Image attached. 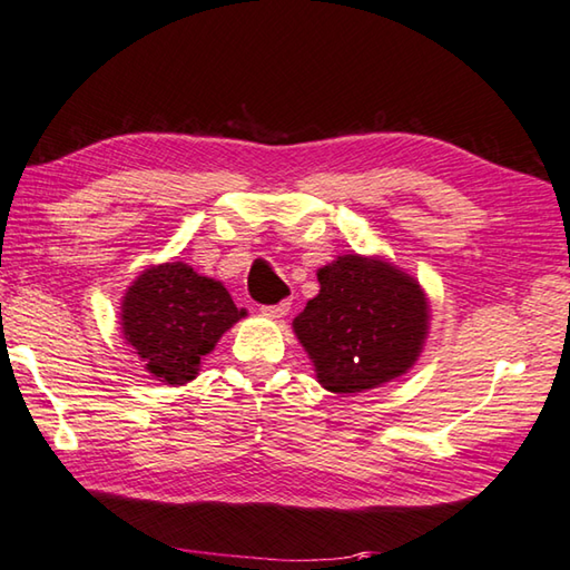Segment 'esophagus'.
<instances>
[{
  "label": "esophagus",
  "mask_w": 570,
  "mask_h": 570,
  "mask_svg": "<svg viewBox=\"0 0 570 570\" xmlns=\"http://www.w3.org/2000/svg\"><path fill=\"white\" fill-rule=\"evenodd\" d=\"M263 313L267 317H285L289 313V299H283V303H277V305H265Z\"/></svg>",
  "instance_id": "1"
}]
</instances>
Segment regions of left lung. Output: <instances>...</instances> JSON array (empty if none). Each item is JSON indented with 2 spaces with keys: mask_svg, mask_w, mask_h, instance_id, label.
Returning <instances> with one entry per match:
<instances>
[{
  "mask_svg": "<svg viewBox=\"0 0 570 570\" xmlns=\"http://www.w3.org/2000/svg\"><path fill=\"white\" fill-rule=\"evenodd\" d=\"M320 295L293 322L325 390H372L412 367L426 337V299L384 261L342 255L317 273Z\"/></svg>",
  "mask_w": 570,
  "mask_h": 570,
  "instance_id": "left-lung-1",
  "label": "left lung"
}]
</instances>
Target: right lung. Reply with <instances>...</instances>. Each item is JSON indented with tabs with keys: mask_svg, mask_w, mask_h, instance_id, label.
I'll return each instance as SVG.
<instances>
[{
	"mask_svg": "<svg viewBox=\"0 0 570 570\" xmlns=\"http://www.w3.org/2000/svg\"><path fill=\"white\" fill-rule=\"evenodd\" d=\"M243 315L218 281L184 263L148 267L121 305L126 342L141 354L146 370L168 384L196 377L200 360Z\"/></svg>",
	"mask_w": 570,
	"mask_h": 570,
	"instance_id": "right-lung-1",
	"label": "right lung"
}]
</instances>
